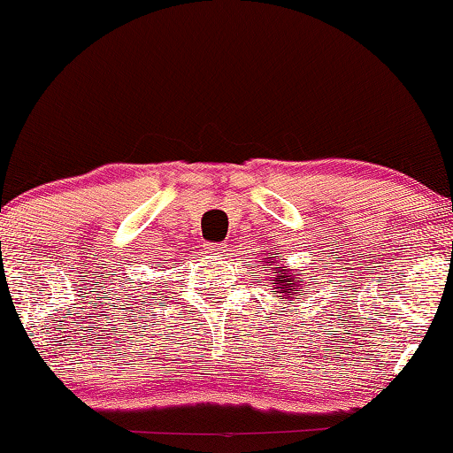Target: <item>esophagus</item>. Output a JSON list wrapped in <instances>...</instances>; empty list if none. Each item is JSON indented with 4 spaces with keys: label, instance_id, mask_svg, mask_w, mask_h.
Segmentation results:
<instances>
[{
    "label": "esophagus",
    "instance_id": "obj_1",
    "mask_svg": "<svg viewBox=\"0 0 453 453\" xmlns=\"http://www.w3.org/2000/svg\"><path fill=\"white\" fill-rule=\"evenodd\" d=\"M205 250H208V254L211 256H224L227 251V245L226 243H213L210 242L208 245H205Z\"/></svg>",
    "mask_w": 453,
    "mask_h": 453
}]
</instances>
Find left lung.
I'll list each match as a JSON object with an SVG mask.
<instances>
[{"label": "left lung", "instance_id": "left-lung-1", "mask_svg": "<svg viewBox=\"0 0 453 453\" xmlns=\"http://www.w3.org/2000/svg\"><path fill=\"white\" fill-rule=\"evenodd\" d=\"M265 264L272 267V275H273L272 280L278 283V288H275V289H278L280 294H281L280 296L281 302L283 300H289V297L294 296V294H300L302 296V291H303L302 280L297 278V273H294L291 270H286V265L280 262L278 256L273 254V257H267ZM297 300H300V297H297Z\"/></svg>", "mask_w": 453, "mask_h": 453}]
</instances>
